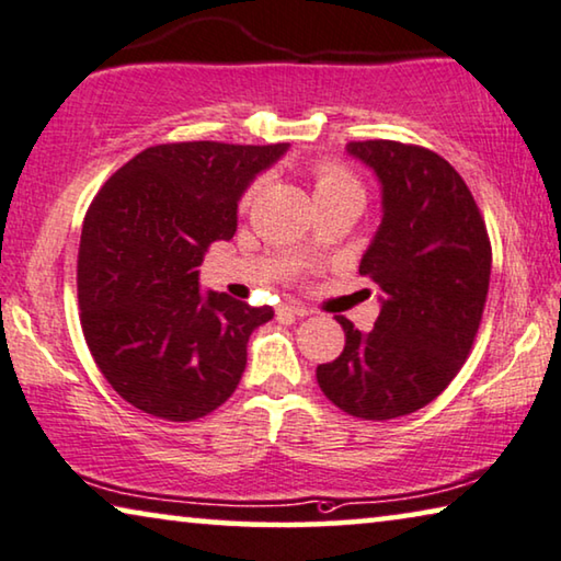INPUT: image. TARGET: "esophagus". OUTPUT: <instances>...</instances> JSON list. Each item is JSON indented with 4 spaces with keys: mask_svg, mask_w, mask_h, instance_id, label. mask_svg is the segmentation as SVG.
Here are the masks:
<instances>
[{
    "mask_svg": "<svg viewBox=\"0 0 561 561\" xmlns=\"http://www.w3.org/2000/svg\"><path fill=\"white\" fill-rule=\"evenodd\" d=\"M279 312H284V314H295V317H307V314H312V309L305 307V305H297V302H284V305L279 307Z\"/></svg>",
    "mask_w": 561,
    "mask_h": 561,
    "instance_id": "esophagus-1",
    "label": "esophagus"
}]
</instances>
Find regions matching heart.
<instances>
[{
	"label": "heart",
	"instance_id": "obj_1",
	"mask_svg": "<svg viewBox=\"0 0 561 561\" xmlns=\"http://www.w3.org/2000/svg\"><path fill=\"white\" fill-rule=\"evenodd\" d=\"M332 191H360L357 181L345 169H340L337 163H320L314 169V196L332 194ZM254 198V188L247 191V196L241 198V208H247Z\"/></svg>",
	"mask_w": 561,
	"mask_h": 561
}]
</instances>
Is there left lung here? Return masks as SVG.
<instances>
[{
    "label": "left lung",
    "instance_id": "8db88e82",
    "mask_svg": "<svg viewBox=\"0 0 561 561\" xmlns=\"http://www.w3.org/2000/svg\"><path fill=\"white\" fill-rule=\"evenodd\" d=\"M380 183L382 219L360 259L380 314L363 334L347 317L345 350L317 367L340 411L363 421L411 415L461 370L489 295L491 244L458 171L428 148L396 140L347 144Z\"/></svg>",
    "mask_w": 561,
    "mask_h": 561
}]
</instances>
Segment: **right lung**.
<instances>
[{
  "label": "right lung",
  "instance_id": "add662e5",
  "mask_svg": "<svg viewBox=\"0 0 561 561\" xmlns=\"http://www.w3.org/2000/svg\"><path fill=\"white\" fill-rule=\"evenodd\" d=\"M289 144L146 148L115 171L82 224L80 322L100 373L133 408L196 421L237 390L247 342L272 307L198 287L206 249L237 231L244 191Z\"/></svg>",
  "mask_w": 561,
  "mask_h": 561
}]
</instances>
